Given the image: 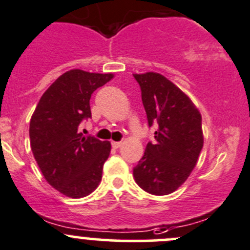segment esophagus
<instances>
[{
    "mask_svg": "<svg viewBox=\"0 0 250 250\" xmlns=\"http://www.w3.org/2000/svg\"><path fill=\"white\" fill-rule=\"evenodd\" d=\"M111 145H112L113 149H118L122 145V142H111Z\"/></svg>",
    "mask_w": 250,
    "mask_h": 250,
    "instance_id": "esophagus-1",
    "label": "esophagus"
}]
</instances>
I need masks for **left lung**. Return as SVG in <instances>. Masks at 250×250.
<instances>
[{"instance_id":"left-lung-1","label":"left lung","mask_w":250,"mask_h":250,"mask_svg":"<svg viewBox=\"0 0 250 250\" xmlns=\"http://www.w3.org/2000/svg\"><path fill=\"white\" fill-rule=\"evenodd\" d=\"M142 90L147 123H157L155 142L133 168L138 186L154 195L178 189L192 173L204 144L202 115L188 96L160 73L133 74Z\"/></svg>"}]
</instances>
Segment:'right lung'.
Masks as SVG:
<instances>
[{"mask_svg":"<svg viewBox=\"0 0 250 250\" xmlns=\"http://www.w3.org/2000/svg\"><path fill=\"white\" fill-rule=\"evenodd\" d=\"M112 73L71 69L42 94L30 120L33 155L50 186L69 198H83L98 188L110 142L84 137L82 121L91 117V94Z\"/></svg>","mask_w":250,"mask_h":250,"instance_id":"1","label":"right lung"}]
</instances>
